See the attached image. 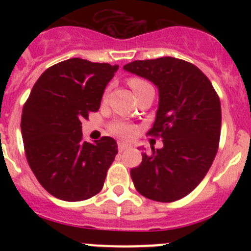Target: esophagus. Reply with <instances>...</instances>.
<instances>
[{
    "mask_svg": "<svg viewBox=\"0 0 251 251\" xmlns=\"http://www.w3.org/2000/svg\"><path fill=\"white\" fill-rule=\"evenodd\" d=\"M129 147H130L129 143H126V142H121V143H118L119 152H123L124 150H127V148H129Z\"/></svg>",
    "mask_w": 251,
    "mask_h": 251,
    "instance_id": "obj_1",
    "label": "esophagus"
}]
</instances>
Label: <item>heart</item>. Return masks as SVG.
I'll list each match as a JSON object with an SVG mask.
<instances>
[{
    "mask_svg": "<svg viewBox=\"0 0 251 251\" xmlns=\"http://www.w3.org/2000/svg\"><path fill=\"white\" fill-rule=\"evenodd\" d=\"M129 86L133 89V92L138 93L139 90H142L145 86L150 85L146 80L143 79H139V77H132L129 79ZM112 130L115 133V134H118L121 137H130L134 133V127H133L132 124L127 123V122H117L112 126Z\"/></svg>",
    "mask_w": 251,
    "mask_h": 251,
    "instance_id": "1",
    "label": "heart"
}]
</instances>
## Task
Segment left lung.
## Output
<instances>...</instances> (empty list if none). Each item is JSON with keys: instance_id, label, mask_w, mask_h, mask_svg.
Listing matches in <instances>:
<instances>
[{"instance_id": "1", "label": "left lung", "mask_w": 251, "mask_h": 251, "mask_svg": "<svg viewBox=\"0 0 251 251\" xmlns=\"http://www.w3.org/2000/svg\"><path fill=\"white\" fill-rule=\"evenodd\" d=\"M123 69L152 81L159 97L148 134L161 136L163 147L142 153L141 165L130 170L134 187L153 201L179 200L202 181L216 156L220 99L207 76L185 60H136Z\"/></svg>"}]
</instances>
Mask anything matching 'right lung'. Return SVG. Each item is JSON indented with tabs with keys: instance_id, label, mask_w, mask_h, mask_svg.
Listing matches in <instances>:
<instances>
[{
	"instance_id": "obj_1",
	"label": "right lung",
	"mask_w": 251,
	"mask_h": 251,
	"mask_svg": "<svg viewBox=\"0 0 251 251\" xmlns=\"http://www.w3.org/2000/svg\"><path fill=\"white\" fill-rule=\"evenodd\" d=\"M118 65L69 59L46 69L24 105L21 133L28 166L49 194L81 201L100 192L118 153L103 137L83 141L81 121L97 112Z\"/></svg>"
}]
</instances>
